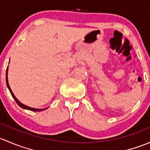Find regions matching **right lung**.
Segmentation results:
<instances>
[{
    "instance_id": "obj_1",
    "label": "right lung",
    "mask_w": 150,
    "mask_h": 150,
    "mask_svg": "<svg viewBox=\"0 0 150 150\" xmlns=\"http://www.w3.org/2000/svg\"><path fill=\"white\" fill-rule=\"evenodd\" d=\"M8 67H7V69H6V85H7V87H8V90H9L11 94V96H13V98L14 99V100L16 101V104H18V105L20 107H22V108L25 109V110H31V111H33V112H40V111H43V110H46V108H44V109H36V108H33V107H28V106L27 105H25V104H23L22 103H21L20 102H19V100H18L17 99H16V96H14V94H13V93L12 92L10 86H9V84H8Z\"/></svg>"
}]
</instances>
